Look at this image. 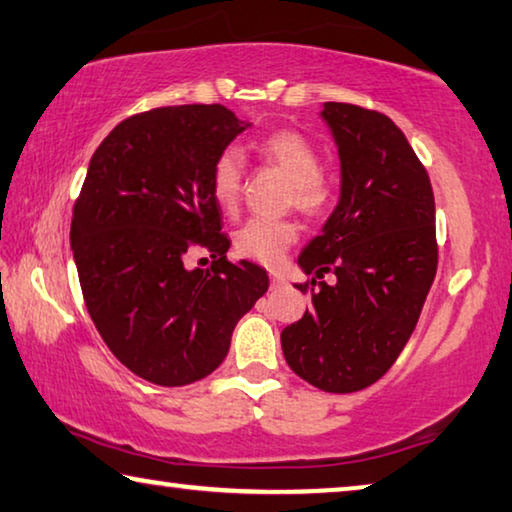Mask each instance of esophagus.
Wrapping results in <instances>:
<instances>
[{"mask_svg": "<svg viewBox=\"0 0 512 512\" xmlns=\"http://www.w3.org/2000/svg\"><path fill=\"white\" fill-rule=\"evenodd\" d=\"M271 285L273 287H282V285H285V278H282L280 273H271Z\"/></svg>", "mask_w": 512, "mask_h": 512, "instance_id": "obj_1", "label": "esophagus"}]
</instances>
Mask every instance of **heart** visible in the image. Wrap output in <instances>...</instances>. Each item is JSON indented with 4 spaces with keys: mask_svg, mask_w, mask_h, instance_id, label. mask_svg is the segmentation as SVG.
<instances>
[{
    "mask_svg": "<svg viewBox=\"0 0 512 512\" xmlns=\"http://www.w3.org/2000/svg\"><path fill=\"white\" fill-rule=\"evenodd\" d=\"M266 166L278 168L289 177V205L305 216H323L337 198V184L321 170V152L296 129H278L255 145ZM209 186L216 205L227 214L237 212L243 191V154L237 148L218 152L209 173ZM298 239L294 221H266L250 218L234 234V250L259 264L278 266L291 243Z\"/></svg>",
    "mask_w": 512,
    "mask_h": 512,
    "instance_id": "b5f03b06",
    "label": "heart"
}]
</instances>
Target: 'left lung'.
<instances>
[{
	"mask_svg": "<svg viewBox=\"0 0 512 512\" xmlns=\"http://www.w3.org/2000/svg\"><path fill=\"white\" fill-rule=\"evenodd\" d=\"M342 159V196L298 257L312 310L282 330L294 373L332 394L383 378L415 330L437 271L435 198L428 173L385 113L323 104ZM335 272L328 286L320 278Z\"/></svg>",
	"mask_w": 512,
	"mask_h": 512,
	"instance_id": "8db88e82",
	"label": "left lung"
}]
</instances>
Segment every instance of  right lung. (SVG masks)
I'll return each instance as SVG.
<instances>
[{
    "label": "right lung",
    "mask_w": 512,
    "mask_h": 512,
    "mask_svg": "<svg viewBox=\"0 0 512 512\" xmlns=\"http://www.w3.org/2000/svg\"><path fill=\"white\" fill-rule=\"evenodd\" d=\"M243 129L223 104L129 116L95 150L72 207L70 246L88 314L109 351L154 385L209 376L234 326L269 289L262 266L227 259L230 239L209 186L218 152ZM198 249L213 257L209 270L190 269Z\"/></svg>",
    "instance_id": "right-lung-1"
}]
</instances>
